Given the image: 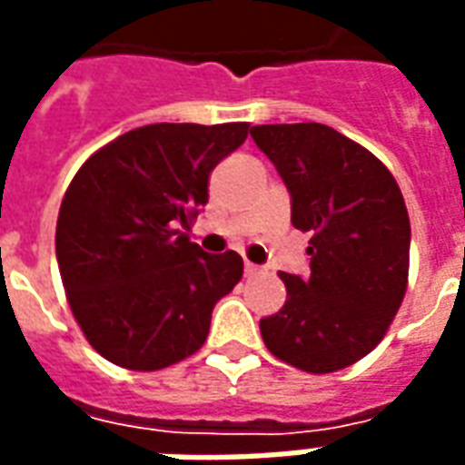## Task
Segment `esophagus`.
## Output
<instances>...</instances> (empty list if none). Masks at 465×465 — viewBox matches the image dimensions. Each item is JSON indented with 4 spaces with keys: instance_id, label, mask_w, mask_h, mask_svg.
Instances as JSON below:
<instances>
[{
    "instance_id": "1",
    "label": "esophagus",
    "mask_w": 465,
    "mask_h": 465,
    "mask_svg": "<svg viewBox=\"0 0 465 465\" xmlns=\"http://www.w3.org/2000/svg\"><path fill=\"white\" fill-rule=\"evenodd\" d=\"M243 273H246V276L252 279V276H259V273H263V269H262V266H256V263L246 262V266H243Z\"/></svg>"
}]
</instances>
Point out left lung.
Here are the masks:
<instances>
[{
    "label": "left lung",
    "instance_id": "left-lung-1",
    "mask_svg": "<svg viewBox=\"0 0 465 465\" xmlns=\"http://www.w3.org/2000/svg\"><path fill=\"white\" fill-rule=\"evenodd\" d=\"M252 139L289 189L292 223L313 233L309 276L279 273L286 303L259 323L263 343L309 373L346 369L376 349L406 293L411 223L399 183L326 124H263Z\"/></svg>",
    "mask_w": 465,
    "mask_h": 465
}]
</instances>
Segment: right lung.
I'll return each instance as SVG.
<instances>
[{
    "label": "right lung",
    "mask_w": 465,
    "mask_h": 465,
    "mask_svg": "<svg viewBox=\"0 0 465 465\" xmlns=\"http://www.w3.org/2000/svg\"><path fill=\"white\" fill-rule=\"evenodd\" d=\"M249 124H149L76 172L56 219V262L86 341L122 369L192 356L216 302L243 273L236 252L206 253L183 229L209 202V173Z\"/></svg>",
    "instance_id": "1"
}]
</instances>
